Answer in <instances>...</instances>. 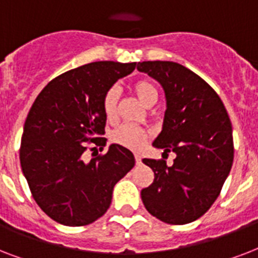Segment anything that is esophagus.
Here are the masks:
<instances>
[{"mask_svg": "<svg viewBox=\"0 0 258 258\" xmlns=\"http://www.w3.org/2000/svg\"><path fill=\"white\" fill-rule=\"evenodd\" d=\"M135 162H137V165H141L142 163V158L139 154H135Z\"/></svg>", "mask_w": 258, "mask_h": 258, "instance_id": "1", "label": "esophagus"}]
</instances>
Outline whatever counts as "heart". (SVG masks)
<instances>
[{
  "instance_id": "heart-1",
  "label": "heart",
  "mask_w": 258,
  "mask_h": 258,
  "mask_svg": "<svg viewBox=\"0 0 258 258\" xmlns=\"http://www.w3.org/2000/svg\"><path fill=\"white\" fill-rule=\"evenodd\" d=\"M133 91L137 95L138 99L143 103L145 105L150 104L151 101H157L158 93L155 87L151 83L141 80L133 84ZM116 100H117V89L115 87L109 88L103 96V111L107 119H112L116 111ZM147 131L141 127L133 124H124L116 128L111 134V142L113 145L121 146L124 149L130 150H139L142 146L145 145L146 139H147Z\"/></svg>"
}]
</instances>
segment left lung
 Instances as JSON below:
<instances>
[{"instance_id": "8db88e82", "label": "left lung", "mask_w": 258, "mask_h": 258, "mask_svg": "<svg viewBox=\"0 0 258 258\" xmlns=\"http://www.w3.org/2000/svg\"><path fill=\"white\" fill-rule=\"evenodd\" d=\"M137 68L165 89L163 127L153 146L176 154L172 166L163 159H143L153 169L154 182L142 190V201L162 222L188 224L210 209L230 172L232 123L216 91L186 67L143 61Z\"/></svg>"}]
</instances>
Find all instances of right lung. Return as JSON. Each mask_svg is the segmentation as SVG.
<instances>
[{
  "label": "right lung",
  "mask_w": 258,
  "mask_h": 258,
  "mask_svg": "<svg viewBox=\"0 0 258 258\" xmlns=\"http://www.w3.org/2000/svg\"><path fill=\"white\" fill-rule=\"evenodd\" d=\"M135 67L96 61L68 71L48 83L29 109L21 169L36 204L58 224L84 226L100 218L111 205L113 186L135 165L134 154L117 145L88 163L83 159L86 143L103 147L107 141L100 138L107 120L104 93Z\"/></svg>",
  "instance_id": "obj_1"
}]
</instances>
